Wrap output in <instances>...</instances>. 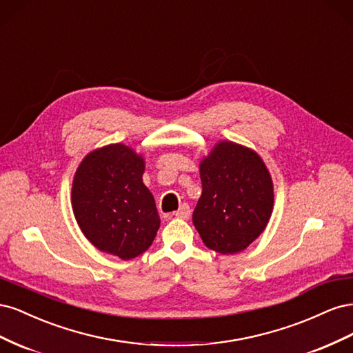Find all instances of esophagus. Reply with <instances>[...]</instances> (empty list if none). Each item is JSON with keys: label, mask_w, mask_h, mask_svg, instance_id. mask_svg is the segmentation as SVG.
Listing matches in <instances>:
<instances>
[{"label": "esophagus", "mask_w": 353, "mask_h": 353, "mask_svg": "<svg viewBox=\"0 0 353 353\" xmlns=\"http://www.w3.org/2000/svg\"><path fill=\"white\" fill-rule=\"evenodd\" d=\"M190 215H191V210L187 203H183V205L179 206V209L175 212V218L178 219H188Z\"/></svg>", "instance_id": "1"}]
</instances>
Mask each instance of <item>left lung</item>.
<instances>
[{
	"instance_id": "1",
	"label": "left lung",
	"mask_w": 353,
	"mask_h": 353,
	"mask_svg": "<svg viewBox=\"0 0 353 353\" xmlns=\"http://www.w3.org/2000/svg\"><path fill=\"white\" fill-rule=\"evenodd\" d=\"M201 196L193 223L206 248L236 254L266 228L274 184L262 157L249 147L219 141L200 162Z\"/></svg>"
}]
</instances>
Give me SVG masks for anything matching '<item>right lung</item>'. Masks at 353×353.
<instances>
[{
	"mask_svg": "<svg viewBox=\"0 0 353 353\" xmlns=\"http://www.w3.org/2000/svg\"><path fill=\"white\" fill-rule=\"evenodd\" d=\"M144 168L141 154L116 143L90 152L73 176L72 209L83 236L123 261L150 248L160 227Z\"/></svg>",
	"mask_w": 353,
	"mask_h": 353,
	"instance_id": "add662e5",
	"label": "right lung"
}]
</instances>
